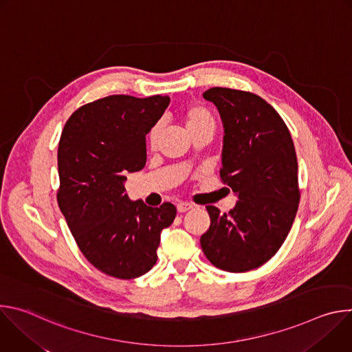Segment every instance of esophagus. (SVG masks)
<instances>
[{"mask_svg": "<svg viewBox=\"0 0 352 352\" xmlns=\"http://www.w3.org/2000/svg\"><path fill=\"white\" fill-rule=\"evenodd\" d=\"M195 206L192 205V204H186V202H179L178 205H177V210L179 212V213H185V212H188V210H190V209H193Z\"/></svg>", "mask_w": 352, "mask_h": 352, "instance_id": "esophagus-1", "label": "esophagus"}]
</instances>
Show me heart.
<instances>
[{"instance_id":"1","label":"heart","mask_w":352,"mask_h":352,"mask_svg":"<svg viewBox=\"0 0 352 352\" xmlns=\"http://www.w3.org/2000/svg\"><path fill=\"white\" fill-rule=\"evenodd\" d=\"M181 114H182V118H184V121L186 124V128L190 133L196 132V131H200V129L214 131V128H216V120H214L213 113L202 104H186L182 109ZM160 133H162V124L156 122L148 131V144H150V147L156 146Z\"/></svg>"}]
</instances>
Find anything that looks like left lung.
<instances>
[{"label":"left lung","mask_w":352,"mask_h":352,"mask_svg":"<svg viewBox=\"0 0 352 352\" xmlns=\"http://www.w3.org/2000/svg\"><path fill=\"white\" fill-rule=\"evenodd\" d=\"M204 97L224 124L220 178L238 202L228 213L206 206L210 227L200 246L213 266L245 273L270 261L292 227L300 197L295 147L285 122L262 97L228 87H212Z\"/></svg>","instance_id":"obj_1"}]
</instances>
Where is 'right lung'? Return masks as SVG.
<instances>
[{
  "mask_svg": "<svg viewBox=\"0 0 352 352\" xmlns=\"http://www.w3.org/2000/svg\"><path fill=\"white\" fill-rule=\"evenodd\" d=\"M170 98L114 94L79 107L58 144V206L83 256L107 276L131 280L157 262L160 232L177 216L173 204L131 202L124 181L146 164L144 138Z\"/></svg>",
  "mask_w": 352,
  "mask_h": 352,
  "instance_id": "right-lung-1",
  "label": "right lung"
}]
</instances>
